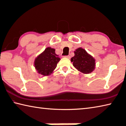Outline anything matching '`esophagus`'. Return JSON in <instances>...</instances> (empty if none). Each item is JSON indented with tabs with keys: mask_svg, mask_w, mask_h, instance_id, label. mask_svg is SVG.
Masks as SVG:
<instances>
[{
	"mask_svg": "<svg viewBox=\"0 0 126 126\" xmlns=\"http://www.w3.org/2000/svg\"><path fill=\"white\" fill-rule=\"evenodd\" d=\"M63 57L67 58V59H70V56H63Z\"/></svg>",
	"mask_w": 126,
	"mask_h": 126,
	"instance_id": "34e87169",
	"label": "esophagus"
}]
</instances>
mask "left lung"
<instances>
[{
    "mask_svg": "<svg viewBox=\"0 0 126 126\" xmlns=\"http://www.w3.org/2000/svg\"><path fill=\"white\" fill-rule=\"evenodd\" d=\"M74 56L71 59L73 65L78 71L84 74L92 73L95 68V60L82 48L74 51Z\"/></svg>",
    "mask_w": 126,
    "mask_h": 126,
    "instance_id": "1",
    "label": "left lung"
}]
</instances>
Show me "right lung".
I'll return each mask as SVG.
<instances>
[{
  "mask_svg": "<svg viewBox=\"0 0 126 126\" xmlns=\"http://www.w3.org/2000/svg\"><path fill=\"white\" fill-rule=\"evenodd\" d=\"M60 60L59 55L55 53V49L47 47L35 59L34 66L39 74L47 76L53 73Z\"/></svg>",
  "mask_w": 126,
  "mask_h": 126,
  "instance_id": "1",
  "label": "right lung"
}]
</instances>
